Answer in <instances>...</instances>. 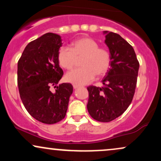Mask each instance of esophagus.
<instances>
[{
  "mask_svg": "<svg viewBox=\"0 0 161 161\" xmlns=\"http://www.w3.org/2000/svg\"><path fill=\"white\" fill-rule=\"evenodd\" d=\"M79 87H80V86H78V85H73V88L74 89H76V88H79Z\"/></svg>",
  "mask_w": 161,
  "mask_h": 161,
  "instance_id": "obj_1",
  "label": "esophagus"
}]
</instances>
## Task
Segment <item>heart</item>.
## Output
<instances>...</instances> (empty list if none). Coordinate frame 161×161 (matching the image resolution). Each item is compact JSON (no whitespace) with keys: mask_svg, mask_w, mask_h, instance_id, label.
<instances>
[{"mask_svg":"<svg viewBox=\"0 0 161 161\" xmlns=\"http://www.w3.org/2000/svg\"><path fill=\"white\" fill-rule=\"evenodd\" d=\"M82 67L74 69L66 75L67 82L78 86L91 82L96 75L107 73L110 64V54L104 47H99L96 41L83 37L71 43V48L62 46L59 49L57 59L61 67L70 70L75 65L77 58L82 57Z\"/></svg>","mask_w":161,"mask_h":161,"instance_id":"obj_1","label":"heart"}]
</instances>
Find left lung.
<instances>
[{
  "mask_svg": "<svg viewBox=\"0 0 161 161\" xmlns=\"http://www.w3.org/2000/svg\"><path fill=\"white\" fill-rule=\"evenodd\" d=\"M110 54V68L102 87L90 86L87 109L93 119L110 122L124 113L136 91L139 63L133 47L116 33L104 31Z\"/></svg>",
  "mask_w": 161,
  "mask_h": 161,
  "instance_id": "8db88e82",
  "label": "left lung"
}]
</instances>
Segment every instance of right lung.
<instances>
[{"instance_id": "obj_1", "label": "right lung", "mask_w": 161, "mask_h": 161, "mask_svg": "<svg viewBox=\"0 0 161 161\" xmlns=\"http://www.w3.org/2000/svg\"><path fill=\"white\" fill-rule=\"evenodd\" d=\"M61 37L48 32L32 41L18 61L17 83L20 98L29 114L41 123L53 124L65 117L70 95V83L57 86L64 75L57 54ZM51 86L56 88L51 92Z\"/></svg>"}]
</instances>
